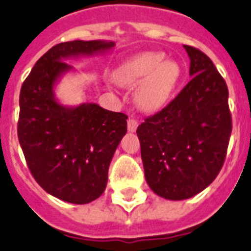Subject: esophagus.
Segmentation results:
<instances>
[{"label":"esophagus","mask_w":251,"mask_h":251,"mask_svg":"<svg viewBox=\"0 0 251 251\" xmlns=\"http://www.w3.org/2000/svg\"><path fill=\"white\" fill-rule=\"evenodd\" d=\"M137 127H138V122L134 118H129L128 119V130L129 132H136Z\"/></svg>","instance_id":"obj_1"}]
</instances>
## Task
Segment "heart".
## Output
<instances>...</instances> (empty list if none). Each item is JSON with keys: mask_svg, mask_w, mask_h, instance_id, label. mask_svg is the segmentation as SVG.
Instances as JSON below:
<instances>
[{"mask_svg": "<svg viewBox=\"0 0 251 251\" xmlns=\"http://www.w3.org/2000/svg\"><path fill=\"white\" fill-rule=\"evenodd\" d=\"M180 66L165 53L141 52L132 55L115 70L114 77L123 86H137L133 100L145 113H153L164 106L180 80Z\"/></svg>", "mask_w": 251, "mask_h": 251, "instance_id": "heart-1", "label": "heart"}]
</instances>
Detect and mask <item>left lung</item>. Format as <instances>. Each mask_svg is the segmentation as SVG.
Returning a JSON list of instances; mask_svg holds the SVG:
<instances>
[{
	"mask_svg": "<svg viewBox=\"0 0 251 251\" xmlns=\"http://www.w3.org/2000/svg\"><path fill=\"white\" fill-rule=\"evenodd\" d=\"M184 49L192 80L137 128L147 184L169 201L192 198L215 180L232 129L225 80L204 53Z\"/></svg>",
	"mask_w": 251,
	"mask_h": 251,
	"instance_id": "obj_1",
	"label": "left lung"
}]
</instances>
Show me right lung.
Returning a JSON list of instances; mask_svg holds the SVG:
<instances>
[{
    "label": "right lung",
    "mask_w": 251,
    "mask_h": 251,
    "mask_svg": "<svg viewBox=\"0 0 251 251\" xmlns=\"http://www.w3.org/2000/svg\"><path fill=\"white\" fill-rule=\"evenodd\" d=\"M114 46L106 40L59 43L38 59L21 86L18 136L24 156L36 183L64 202L86 204L104 193L128 117L95 102L61 104L55 86L75 71L64 61L104 54Z\"/></svg>",
    "instance_id": "1"
}]
</instances>
